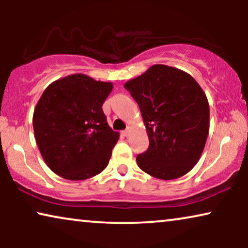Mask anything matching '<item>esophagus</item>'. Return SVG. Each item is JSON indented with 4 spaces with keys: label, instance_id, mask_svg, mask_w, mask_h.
Masks as SVG:
<instances>
[{
    "label": "esophagus",
    "instance_id": "34e87169",
    "mask_svg": "<svg viewBox=\"0 0 248 248\" xmlns=\"http://www.w3.org/2000/svg\"><path fill=\"white\" fill-rule=\"evenodd\" d=\"M122 134H123L124 137H128V135H130V130H128V128H127V130H125V131L122 132Z\"/></svg>",
    "mask_w": 248,
    "mask_h": 248
}]
</instances>
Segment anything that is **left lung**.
Segmentation results:
<instances>
[{
  "label": "left lung",
  "mask_w": 248,
  "mask_h": 248,
  "mask_svg": "<svg viewBox=\"0 0 248 248\" xmlns=\"http://www.w3.org/2000/svg\"><path fill=\"white\" fill-rule=\"evenodd\" d=\"M124 88L140 107L149 148L138 166L159 179H175L191 170L201 157L209 134L210 108L199 83L184 71L151 66Z\"/></svg>",
  "instance_id": "1"
}]
</instances>
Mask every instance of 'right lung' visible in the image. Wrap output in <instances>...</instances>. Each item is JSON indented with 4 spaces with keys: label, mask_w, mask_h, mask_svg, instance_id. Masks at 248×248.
<instances>
[{
    "label": "right lung",
    "mask_w": 248,
    "mask_h": 248,
    "mask_svg": "<svg viewBox=\"0 0 248 248\" xmlns=\"http://www.w3.org/2000/svg\"><path fill=\"white\" fill-rule=\"evenodd\" d=\"M111 89L110 82L72 74L43 93L33 111V132L44 160L61 177L83 181L107 167L120 135L103 111Z\"/></svg>",
    "instance_id": "right-lung-1"
}]
</instances>
